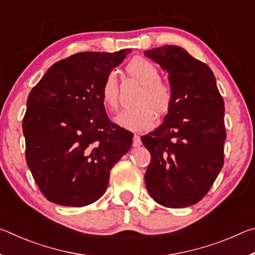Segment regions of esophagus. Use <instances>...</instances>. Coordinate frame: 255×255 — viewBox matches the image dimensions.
<instances>
[{"instance_id":"34e87169","label":"esophagus","mask_w":255,"mask_h":255,"mask_svg":"<svg viewBox=\"0 0 255 255\" xmlns=\"http://www.w3.org/2000/svg\"><path fill=\"white\" fill-rule=\"evenodd\" d=\"M141 145V140H140V137L135 135L133 136V140H132V146L133 147H139Z\"/></svg>"}]
</instances>
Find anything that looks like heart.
<instances>
[{"instance_id": "b5f03b06", "label": "heart", "mask_w": 255, "mask_h": 255, "mask_svg": "<svg viewBox=\"0 0 255 255\" xmlns=\"http://www.w3.org/2000/svg\"><path fill=\"white\" fill-rule=\"evenodd\" d=\"M128 74L143 85L136 99L137 106L122 110L115 117L120 127L129 130L139 131L153 127L155 114H166L172 105V90L169 84L159 80L157 67L149 60L135 57L126 67ZM118 77L115 72L106 76L101 86V100L106 108L114 110L118 105Z\"/></svg>"}]
</instances>
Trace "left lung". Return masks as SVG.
Wrapping results in <instances>:
<instances>
[{"instance_id":"obj_1","label":"left lung","mask_w":255,"mask_h":255,"mask_svg":"<svg viewBox=\"0 0 255 255\" xmlns=\"http://www.w3.org/2000/svg\"><path fill=\"white\" fill-rule=\"evenodd\" d=\"M144 55L169 73L172 105L161 126L141 137L150 153L145 173L149 195L169 208L197 204L224 164V100L213 71L180 46Z\"/></svg>"}]
</instances>
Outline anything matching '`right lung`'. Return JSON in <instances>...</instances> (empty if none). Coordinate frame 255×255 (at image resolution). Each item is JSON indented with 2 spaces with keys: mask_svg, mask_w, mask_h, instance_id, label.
Returning <instances> with one entry per match:
<instances>
[{
  "mask_svg": "<svg viewBox=\"0 0 255 255\" xmlns=\"http://www.w3.org/2000/svg\"><path fill=\"white\" fill-rule=\"evenodd\" d=\"M131 49L83 51L54 64L29 93L22 128L28 167L42 195L83 207L106 192L132 133L111 123L100 91Z\"/></svg>",
  "mask_w": 255,
  "mask_h": 255,
  "instance_id": "1",
  "label": "right lung"
}]
</instances>
